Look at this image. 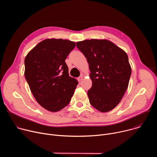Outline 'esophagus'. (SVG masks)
<instances>
[{
	"instance_id": "1",
	"label": "esophagus",
	"mask_w": 157,
	"mask_h": 157,
	"mask_svg": "<svg viewBox=\"0 0 157 157\" xmlns=\"http://www.w3.org/2000/svg\"><path fill=\"white\" fill-rule=\"evenodd\" d=\"M82 79H83V76H80L78 78V81L79 82H80Z\"/></svg>"
}]
</instances>
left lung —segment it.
Returning <instances> with one entry per match:
<instances>
[{
    "instance_id": "obj_1",
    "label": "left lung",
    "mask_w": 157,
    "mask_h": 157,
    "mask_svg": "<svg viewBox=\"0 0 157 157\" xmlns=\"http://www.w3.org/2000/svg\"><path fill=\"white\" fill-rule=\"evenodd\" d=\"M87 58L93 82L87 91L89 102L106 113L121 102L128 86L131 67L127 53L107 40L91 39L76 43Z\"/></svg>"
}]
</instances>
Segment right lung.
Returning a JSON list of instances; mask_svg holds the SVG:
<instances>
[{
	"instance_id": "add662e5",
	"label": "right lung",
	"mask_w": 157,
	"mask_h": 157,
	"mask_svg": "<svg viewBox=\"0 0 157 157\" xmlns=\"http://www.w3.org/2000/svg\"><path fill=\"white\" fill-rule=\"evenodd\" d=\"M76 46L63 39L41 41L25 58V77L38 103L51 112L68 105L78 84L69 76L65 59Z\"/></svg>"
}]
</instances>
